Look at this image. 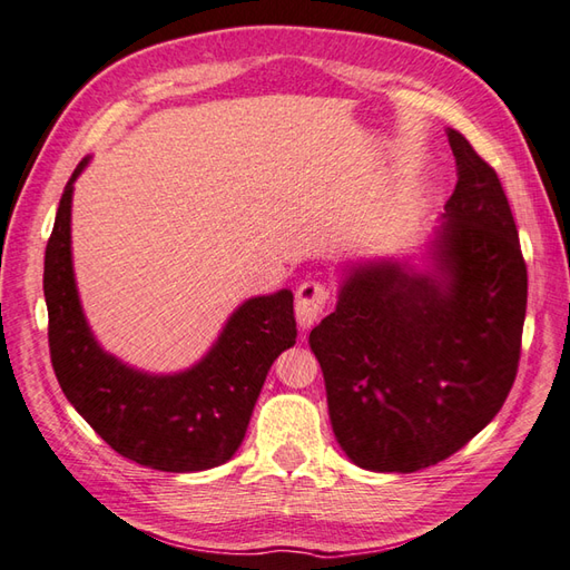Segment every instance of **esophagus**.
<instances>
[{
	"label": "esophagus",
	"mask_w": 570,
	"mask_h": 570,
	"mask_svg": "<svg viewBox=\"0 0 570 570\" xmlns=\"http://www.w3.org/2000/svg\"><path fill=\"white\" fill-rule=\"evenodd\" d=\"M326 299H328V289L317 281H305L297 287L295 314H297V322L302 328H309L322 317Z\"/></svg>",
	"instance_id": "34e87169"
}]
</instances>
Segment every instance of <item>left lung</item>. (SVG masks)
<instances>
[{
	"instance_id": "left-lung-1",
	"label": "left lung",
	"mask_w": 570,
	"mask_h": 570,
	"mask_svg": "<svg viewBox=\"0 0 570 570\" xmlns=\"http://www.w3.org/2000/svg\"><path fill=\"white\" fill-rule=\"evenodd\" d=\"M459 183L429 258L346 265L312 328L328 420L346 456L414 473L463 449L508 400L520 365L527 265L498 173L449 129Z\"/></svg>"
}]
</instances>
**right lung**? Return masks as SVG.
<instances>
[{
    "mask_svg": "<svg viewBox=\"0 0 570 570\" xmlns=\"http://www.w3.org/2000/svg\"><path fill=\"white\" fill-rule=\"evenodd\" d=\"M62 189L46 246L43 295L50 363L68 402L124 459L166 473H195L229 461L242 446L273 361L295 346L293 293L246 299L193 368L154 375L97 344L72 273V185Z\"/></svg>",
    "mask_w": 570,
    "mask_h": 570,
    "instance_id": "right-lung-1",
    "label": "right lung"
}]
</instances>
